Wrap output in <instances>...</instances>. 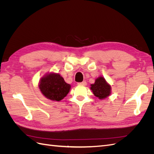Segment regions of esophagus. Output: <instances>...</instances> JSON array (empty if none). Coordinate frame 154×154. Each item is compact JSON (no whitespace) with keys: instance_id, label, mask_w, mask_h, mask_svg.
I'll list each match as a JSON object with an SVG mask.
<instances>
[{"instance_id":"34e87169","label":"esophagus","mask_w":154,"mask_h":154,"mask_svg":"<svg viewBox=\"0 0 154 154\" xmlns=\"http://www.w3.org/2000/svg\"><path fill=\"white\" fill-rule=\"evenodd\" d=\"M78 85H87V83L85 81H83L82 82H80V83H78Z\"/></svg>"}]
</instances>
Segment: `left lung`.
Here are the masks:
<instances>
[{"label":"left lung","instance_id":"left-lung-1","mask_svg":"<svg viewBox=\"0 0 154 154\" xmlns=\"http://www.w3.org/2000/svg\"><path fill=\"white\" fill-rule=\"evenodd\" d=\"M91 89L94 95L100 100H103L111 94V86L102 76L96 79L94 83L91 85Z\"/></svg>","mask_w":154,"mask_h":154}]
</instances>
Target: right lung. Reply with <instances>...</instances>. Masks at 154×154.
<instances>
[{
    "mask_svg": "<svg viewBox=\"0 0 154 154\" xmlns=\"http://www.w3.org/2000/svg\"><path fill=\"white\" fill-rule=\"evenodd\" d=\"M39 88L42 94L49 100L60 101L69 93L71 85L64 81L58 73L51 72L40 79Z\"/></svg>",
    "mask_w": 154,
    "mask_h": 154,
    "instance_id": "1",
    "label": "right lung"
}]
</instances>
